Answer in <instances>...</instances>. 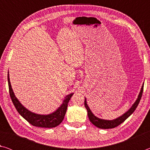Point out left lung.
Wrapping results in <instances>:
<instances>
[{"mask_svg": "<svg viewBox=\"0 0 150 150\" xmlns=\"http://www.w3.org/2000/svg\"><path fill=\"white\" fill-rule=\"evenodd\" d=\"M144 83L142 84L140 92L139 93L138 98H137L135 103L133 104L132 106L130 107V108L129 109L128 111H126L125 113L123 114L122 116H119V117L116 118L115 119H113V120H105V119H101L96 117V116H95V115L92 112V111L91 110L90 108L88 107V106L87 105V101H86V98H85V106L87 110L88 117L89 118V120L91 121V122L92 123L93 125H95V126L101 129L114 128H115V127L120 125V124H122L123 122L125 121L126 119L134 112V110H136V108H137V106H138L139 101H140V99L142 98V93H143V89H144Z\"/></svg>", "mask_w": 150, "mask_h": 150, "instance_id": "1", "label": "left lung"}]
</instances>
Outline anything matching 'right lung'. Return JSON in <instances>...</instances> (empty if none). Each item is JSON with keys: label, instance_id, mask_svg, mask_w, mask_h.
Returning a JSON list of instances; mask_svg holds the SVG:
<instances>
[{"label": "right lung", "instance_id": "1", "mask_svg": "<svg viewBox=\"0 0 150 150\" xmlns=\"http://www.w3.org/2000/svg\"><path fill=\"white\" fill-rule=\"evenodd\" d=\"M8 82L10 96L13 103L15 108L20 115L23 117L25 120H26L28 122L32 124V126L36 127H42V128H54L56 127L59 124L62 123L65 115L67 111V105L69 100L71 98L73 93H70L65 96L63 99V103L59 108L54 112L49 114V115H39L32 112L24 107V106L20 103L18 99L16 97L14 93L12 90V86L10 81L9 73L8 72Z\"/></svg>", "mask_w": 150, "mask_h": 150}]
</instances>
